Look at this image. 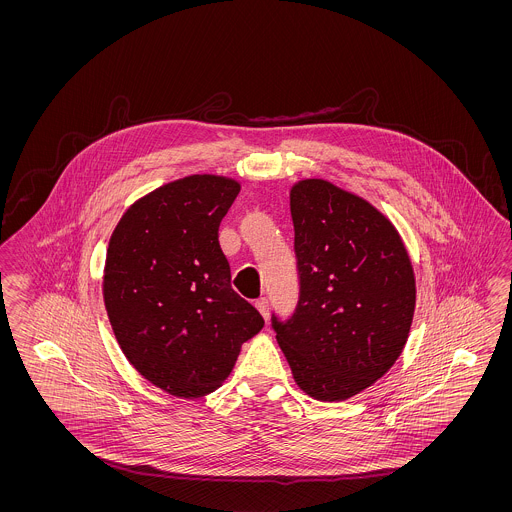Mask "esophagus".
I'll return each mask as SVG.
<instances>
[{
    "instance_id": "obj_1",
    "label": "esophagus",
    "mask_w": 512,
    "mask_h": 512,
    "mask_svg": "<svg viewBox=\"0 0 512 512\" xmlns=\"http://www.w3.org/2000/svg\"><path fill=\"white\" fill-rule=\"evenodd\" d=\"M255 307H257V311L261 313V317L265 318V320H268V317H270V313H268L267 299H259V301L255 303Z\"/></svg>"
}]
</instances>
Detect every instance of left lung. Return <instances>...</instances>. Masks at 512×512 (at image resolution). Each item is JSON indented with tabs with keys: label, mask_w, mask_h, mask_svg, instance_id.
Listing matches in <instances>:
<instances>
[{
	"label": "left lung",
	"mask_w": 512,
	"mask_h": 512,
	"mask_svg": "<svg viewBox=\"0 0 512 512\" xmlns=\"http://www.w3.org/2000/svg\"><path fill=\"white\" fill-rule=\"evenodd\" d=\"M299 303L272 318L299 390L345 401L370 388L403 353L416 280L397 228L365 197L322 178L290 188Z\"/></svg>",
	"instance_id": "8db88e82"
}]
</instances>
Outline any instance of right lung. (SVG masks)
<instances>
[{
  "label": "right lung",
  "mask_w": 512,
  "mask_h": 512,
  "mask_svg": "<svg viewBox=\"0 0 512 512\" xmlns=\"http://www.w3.org/2000/svg\"><path fill=\"white\" fill-rule=\"evenodd\" d=\"M242 184L192 174L136 199L117 222L103 303L124 357L180 399L219 390L265 320L230 284L219 224Z\"/></svg>",
  "instance_id": "1"
}]
</instances>
